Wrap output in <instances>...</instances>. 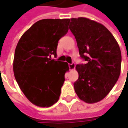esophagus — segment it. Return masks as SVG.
Wrapping results in <instances>:
<instances>
[{"mask_svg": "<svg viewBox=\"0 0 128 128\" xmlns=\"http://www.w3.org/2000/svg\"><path fill=\"white\" fill-rule=\"evenodd\" d=\"M68 66H69V68H70V70H72L76 68V64L75 63H71V64H69Z\"/></svg>", "mask_w": 128, "mask_h": 128, "instance_id": "obj_1", "label": "esophagus"}]
</instances>
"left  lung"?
Segmentation results:
<instances>
[{
	"instance_id": "1",
	"label": "left lung",
	"mask_w": 128,
	"mask_h": 128,
	"mask_svg": "<svg viewBox=\"0 0 128 128\" xmlns=\"http://www.w3.org/2000/svg\"><path fill=\"white\" fill-rule=\"evenodd\" d=\"M69 28L86 64L76 69L78 79L74 82L77 96L87 103L105 98L118 81L121 68V51L116 38L100 22L86 18H71Z\"/></svg>"
}]
</instances>
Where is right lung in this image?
<instances>
[{"label":"right lung","mask_w":128,"mask_h":128,"mask_svg":"<svg viewBox=\"0 0 128 128\" xmlns=\"http://www.w3.org/2000/svg\"><path fill=\"white\" fill-rule=\"evenodd\" d=\"M70 19H42L23 33L16 48L13 59L15 78L28 100L48 108L58 102L66 62L52 60L56 57L58 40L68 31Z\"/></svg>","instance_id":"right-lung-1"}]
</instances>
